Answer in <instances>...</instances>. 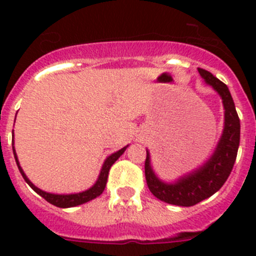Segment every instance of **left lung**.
Here are the masks:
<instances>
[{"label": "left lung", "instance_id": "left-lung-1", "mask_svg": "<svg viewBox=\"0 0 256 256\" xmlns=\"http://www.w3.org/2000/svg\"><path fill=\"white\" fill-rule=\"evenodd\" d=\"M198 73L220 94L226 110L224 130L214 155L198 170L180 178L173 184H166L156 178L151 169L148 152L144 162V177L151 194L164 202L178 206H194L220 190L234 168L240 144V118L230 90L208 70L198 68Z\"/></svg>", "mask_w": 256, "mask_h": 256}]
</instances>
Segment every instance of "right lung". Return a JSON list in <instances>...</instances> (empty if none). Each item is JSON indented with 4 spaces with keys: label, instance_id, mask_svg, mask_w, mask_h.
Returning <instances> with one entry per match:
<instances>
[{
    "label": "right lung",
    "instance_id": "1",
    "mask_svg": "<svg viewBox=\"0 0 256 256\" xmlns=\"http://www.w3.org/2000/svg\"><path fill=\"white\" fill-rule=\"evenodd\" d=\"M126 148H123L122 150L116 151V152H114L112 155H110L108 159L105 160L102 169H101L100 177H98L97 182L94 183V187H91V188L87 190V191H84V192H80V194H74V195H54V194H48V192H44V191H42V190L37 188V187H36L34 184H33V183H32L30 180L26 177V174H24L22 169L20 168L19 162H18V158H16V154H15V150H14V146H12L14 156H15L18 168H19L22 178L26 180V182L28 183L32 188L37 192L38 195L42 196V198H44L46 201H48L50 204L55 205V206H58V208H73V206H76V205L84 204V202H87V201L94 200V198H96L97 196H100L106 187V182H108V170H110V168H112V165L114 164V162H116L119 158H120V155L124 152V150H126Z\"/></svg>",
    "mask_w": 256,
    "mask_h": 256
}]
</instances>
